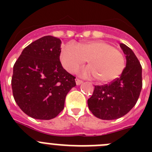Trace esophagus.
Here are the masks:
<instances>
[{"label": "esophagus", "instance_id": "esophagus-1", "mask_svg": "<svg viewBox=\"0 0 152 152\" xmlns=\"http://www.w3.org/2000/svg\"><path fill=\"white\" fill-rule=\"evenodd\" d=\"M83 83V80H80L79 78H76V84L77 85H80V84H81Z\"/></svg>", "mask_w": 152, "mask_h": 152}]
</instances>
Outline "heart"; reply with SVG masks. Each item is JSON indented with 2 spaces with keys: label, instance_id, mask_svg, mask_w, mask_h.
Wrapping results in <instances>:
<instances>
[{
  "label": "heart",
  "instance_id": "heart-1",
  "mask_svg": "<svg viewBox=\"0 0 152 152\" xmlns=\"http://www.w3.org/2000/svg\"><path fill=\"white\" fill-rule=\"evenodd\" d=\"M60 60L64 69L75 73L88 61L89 66L82 70L84 77H94L100 83L116 80L126 67L125 56L121 51L102 40H91L62 47Z\"/></svg>",
  "mask_w": 152,
  "mask_h": 152
}]
</instances>
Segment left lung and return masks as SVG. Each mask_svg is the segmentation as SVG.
<instances>
[{
    "instance_id": "1",
    "label": "left lung",
    "mask_w": 152,
    "mask_h": 152,
    "mask_svg": "<svg viewBox=\"0 0 152 152\" xmlns=\"http://www.w3.org/2000/svg\"><path fill=\"white\" fill-rule=\"evenodd\" d=\"M126 58V66L120 77L110 84L94 86L88 100L89 110L96 117L105 120L119 119L135 105L142 88V68L130 48L120 43Z\"/></svg>"
}]
</instances>
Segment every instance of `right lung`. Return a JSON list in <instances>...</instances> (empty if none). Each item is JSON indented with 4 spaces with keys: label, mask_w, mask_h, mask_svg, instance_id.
Returning a JSON list of instances; mask_svg holds the SVG:
<instances>
[{
    "label": "right lung",
    "mask_w": 152,
    "mask_h": 152,
    "mask_svg": "<svg viewBox=\"0 0 152 152\" xmlns=\"http://www.w3.org/2000/svg\"><path fill=\"white\" fill-rule=\"evenodd\" d=\"M61 41L45 36L23 50L13 65V98L23 113L49 120L63 110L66 95L76 86L75 77L60 61Z\"/></svg>",
    "instance_id": "obj_1"
}]
</instances>
